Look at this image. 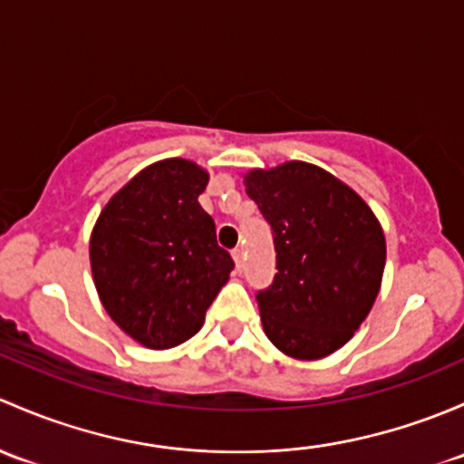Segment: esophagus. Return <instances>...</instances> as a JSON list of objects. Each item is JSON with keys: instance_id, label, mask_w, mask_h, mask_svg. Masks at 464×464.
Returning a JSON list of instances; mask_svg holds the SVG:
<instances>
[{"instance_id": "obj_1", "label": "esophagus", "mask_w": 464, "mask_h": 464, "mask_svg": "<svg viewBox=\"0 0 464 464\" xmlns=\"http://www.w3.org/2000/svg\"><path fill=\"white\" fill-rule=\"evenodd\" d=\"M232 259H234V264H237V270L241 272L243 270V250H241V247L232 250Z\"/></svg>"}]
</instances>
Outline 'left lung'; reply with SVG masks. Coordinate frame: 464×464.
Here are the masks:
<instances>
[{"label":"left lung","mask_w":464,"mask_h":464,"mask_svg":"<svg viewBox=\"0 0 464 464\" xmlns=\"http://www.w3.org/2000/svg\"><path fill=\"white\" fill-rule=\"evenodd\" d=\"M243 183L275 234V281L256 295L264 333L295 360L328 357L373 308L384 230L355 189L310 162L250 169Z\"/></svg>","instance_id":"left-lung-1"}]
</instances>
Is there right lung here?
<instances>
[{
	"mask_svg": "<svg viewBox=\"0 0 464 464\" xmlns=\"http://www.w3.org/2000/svg\"><path fill=\"white\" fill-rule=\"evenodd\" d=\"M208 169L188 159L147 165L100 212L89 238L93 284L133 342L165 351L200 331L234 261L198 205Z\"/></svg>",
	"mask_w": 464,
	"mask_h": 464,
	"instance_id": "add662e5",
	"label": "right lung"
}]
</instances>
